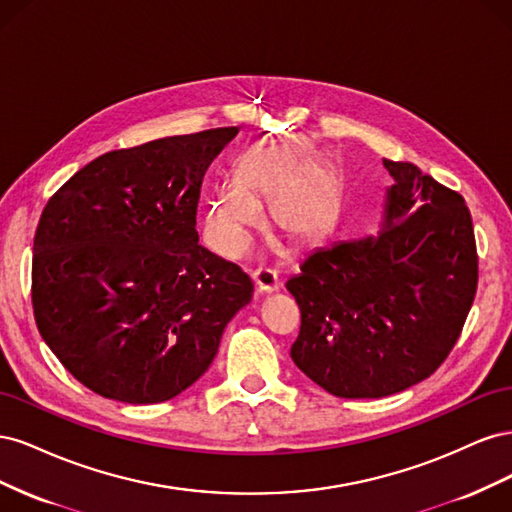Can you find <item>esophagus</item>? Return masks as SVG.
Masks as SVG:
<instances>
[{
  "label": "esophagus",
  "mask_w": 512,
  "mask_h": 512,
  "mask_svg": "<svg viewBox=\"0 0 512 512\" xmlns=\"http://www.w3.org/2000/svg\"><path fill=\"white\" fill-rule=\"evenodd\" d=\"M254 286H256L258 292L269 294V292H275L277 288H280V280H277L275 271H271V269H258L254 273Z\"/></svg>",
  "instance_id": "34e87169"
}]
</instances>
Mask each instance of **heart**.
Returning <instances> with one entry per match:
<instances>
[{"mask_svg":"<svg viewBox=\"0 0 512 512\" xmlns=\"http://www.w3.org/2000/svg\"><path fill=\"white\" fill-rule=\"evenodd\" d=\"M335 198L337 175L318 158L314 143L299 136L273 138L243 153L235 179L215 183L200 228L211 250L243 258L262 226L260 203L269 200L275 230L294 245H309L329 224Z\"/></svg>","mask_w":512,"mask_h":512,"instance_id":"heart-1","label":"heart"}]
</instances>
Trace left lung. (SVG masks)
Instances as JSON below:
<instances>
[{"label":"left lung","instance_id":"8db88e82","mask_svg":"<svg viewBox=\"0 0 512 512\" xmlns=\"http://www.w3.org/2000/svg\"><path fill=\"white\" fill-rule=\"evenodd\" d=\"M382 164L393 185L376 235L320 247L286 282L301 307L294 365L346 399L429 378L453 350L478 282L466 200L410 162Z\"/></svg>","mask_w":512,"mask_h":512}]
</instances>
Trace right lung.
<instances>
[{
  "instance_id": "1",
  "label": "right lung",
  "mask_w": 512,
  "mask_h": 512,
  "mask_svg": "<svg viewBox=\"0 0 512 512\" xmlns=\"http://www.w3.org/2000/svg\"><path fill=\"white\" fill-rule=\"evenodd\" d=\"M237 128L104 153L46 203L32 301L70 374L123 404H160L205 374L252 280L198 245L205 170Z\"/></svg>"
}]
</instances>
